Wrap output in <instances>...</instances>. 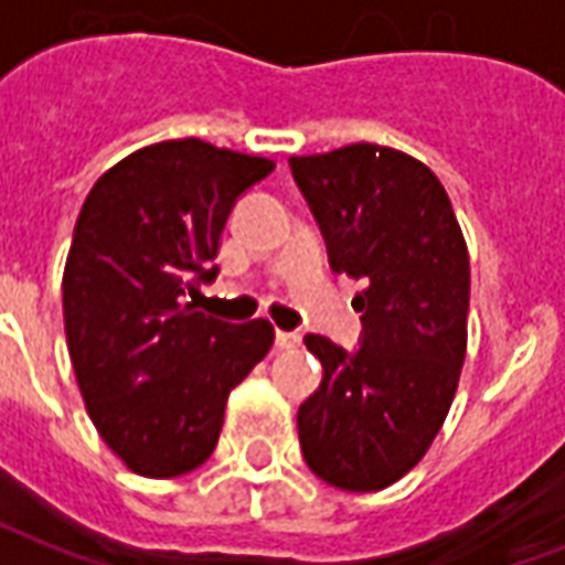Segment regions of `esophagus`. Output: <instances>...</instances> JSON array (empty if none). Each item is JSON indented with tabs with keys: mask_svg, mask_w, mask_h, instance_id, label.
Returning <instances> with one entry per match:
<instances>
[{
	"mask_svg": "<svg viewBox=\"0 0 565 565\" xmlns=\"http://www.w3.org/2000/svg\"><path fill=\"white\" fill-rule=\"evenodd\" d=\"M299 342H302V339H299V332H287V330L275 332V344H278L281 351H290V348H296Z\"/></svg>",
	"mask_w": 565,
	"mask_h": 565,
	"instance_id": "1",
	"label": "esophagus"
}]
</instances>
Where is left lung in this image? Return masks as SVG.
Returning <instances> with one entry per match:
<instances>
[{
    "label": "left lung",
    "mask_w": 565,
    "mask_h": 565,
    "mask_svg": "<svg viewBox=\"0 0 565 565\" xmlns=\"http://www.w3.org/2000/svg\"><path fill=\"white\" fill-rule=\"evenodd\" d=\"M318 217L332 269L363 281V344L323 335L306 348L323 381L299 405L308 469L372 493L412 472L438 436L460 384L469 315V250L429 166L384 145L290 157Z\"/></svg>",
    "instance_id": "left-lung-1"
}]
</instances>
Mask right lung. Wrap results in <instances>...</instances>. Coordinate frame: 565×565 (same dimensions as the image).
<instances>
[{"label":"right lung","mask_w":565,"mask_h":565,"mask_svg":"<svg viewBox=\"0 0 565 565\" xmlns=\"http://www.w3.org/2000/svg\"><path fill=\"white\" fill-rule=\"evenodd\" d=\"M275 160L157 141L93 184L63 269L66 342L93 426L129 472L209 460L233 387L269 354V320L226 323L184 296L211 281L235 199Z\"/></svg>","instance_id":"obj_1"}]
</instances>
